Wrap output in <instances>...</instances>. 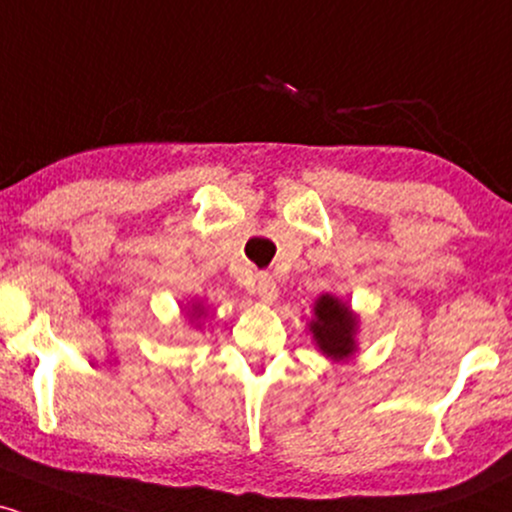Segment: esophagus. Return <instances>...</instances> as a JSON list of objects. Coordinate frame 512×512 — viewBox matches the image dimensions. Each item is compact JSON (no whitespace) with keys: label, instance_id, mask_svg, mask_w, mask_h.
Listing matches in <instances>:
<instances>
[{"label":"esophagus","instance_id":"1","mask_svg":"<svg viewBox=\"0 0 512 512\" xmlns=\"http://www.w3.org/2000/svg\"><path fill=\"white\" fill-rule=\"evenodd\" d=\"M255 293H257V296H260L262 303H274L276 298H279V286H276V281L272 279V274H267V272L257 274Z\"/></svg>","mask_w":512,"mask_h":512}]
</instances>
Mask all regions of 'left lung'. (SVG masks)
I'll list each match as a JSON object with an SVG mask.
<instances>
[{"label": "left lung", "instance_id": "8db88e82", "mask_svg": "<svg viewBox=\"0 0 512 512\" xmlns=\"http://www.w3.org/2000/svg\"><path fill=\"white\" fill-rule=\"evenodd\" d=\"M313 310L315 317L310 320V334H313L317 349L332 361H342L354 354L358 317L351 313L349 305L332 293H325L317 298Z\"/></svg>", "mask_w": 512, "mask_h": 512}]
</instances>
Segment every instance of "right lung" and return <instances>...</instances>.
Instances as JSON below:
<instances>
[{"label":"right lung","instance_id":"1","mask_svg":"<svg viewBox=\"0 0 512 512\" xmlns=\"http://www.w3.org/2000/svg\"><path fill=\"white\" fill-rule=\"evenodd\" d=\"M192 310H195V315H197V313L202 315V310H199V305H192Z\"/></svg>","mask_w":512,"mask_h":512}]
</instances>
